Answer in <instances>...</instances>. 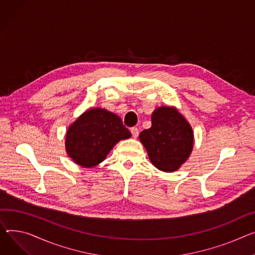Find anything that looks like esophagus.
<instances>
[{"label": "esophagus", "mask_w": 255, "mask_h": 255, "mask_svg": "<svg viewBox=\"0 0 255 255\" xmlns=\"http://www.w3.org/2000/svg\"><path fill=\"white\" fill-rule=\"evenodd\" d=\"M130 131H131V133H132V136H133L134 138H136V137L138 136V134H139V130H138V128H136V127H132Z\"/></svg>", "instance_id": "esophagus-1"}]
</instances>
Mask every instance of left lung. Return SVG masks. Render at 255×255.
Masks as SVG:
<instances>
[{"mask_svg": "<svg viewBox=\"0 0 255 255\" xmlns=\"http://www.w3.org/2000/svg\"><path fill=\"white\" fill-rule=\"evenodd\" d=\"M150 162L165 172L177 170L193 149L190 124L173 108H159L151 116V127L139 134Z\"/></svg>", "mask_w": 255, "mask_h": 255, "instance_id": "1", "label": "left lung"}]
</instances>
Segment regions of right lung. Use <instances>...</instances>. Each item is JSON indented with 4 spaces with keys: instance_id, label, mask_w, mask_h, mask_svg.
I'll list each match as a JSON object with an SVG mask.
<instances>
[{
    "instance_id": "add662e5",
    "label": "right lung",
    "mask_w": 255,
    "mask_h": 255,
    "mask_svg": "<svg viewBox=\"0 0 255 255\" xmlns=\"http://www.w3.org/2000/svg\"><path fill=\"white\" fill-rule=\"evenodd\" d=\"M130 136V131L117 115L103 109H92L70 126L65 147L77 164L90 168L103 162L118 141Z\"/></svg>"
}]
</instances>
